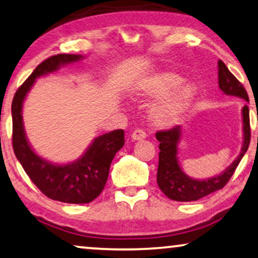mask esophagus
Returning a JSON list of instances; mask_svg holds the SVG:
<instances>
[{
	"label": "esophagus",
	"mask_w": 258,
	"mask_h": 258,
	"mask_svg": "<svg viewBox=\"0 0 258 258\" xmlns=\"http://www.w3.org/2000/svg\"><path fill=\"white\" fill-rule=\"evenodd\" d=\"M132 140L133 141H137V140H144L145 138H146V132H145L144 130H140V128H137L134 132L132 133Z\"/></svg>",
	"instance_id": "34e87169"
}]
</instances>
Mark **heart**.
I'll return each instance as SVG.
<instances>
[{
    "instance_id": "b5f03b06",
    "label": "heart",
    "mask_w": 258,
    "mask_h": 258,
    "mask_svg": "<svg viewBox=\"0 0 258 258\" xmlns=\"http://www.w3.org/2000/svg\"><path fill=\"white\" fill-rule=\"evenodd\" d=\"M182 83L183 78L175 72L162 71L144 78L136 88V93L145 99H160L176 91L152 110V118L158 126L175 124L194 100L195 86L190 83L181 86Z\"/></svg>"
}]
</instances>
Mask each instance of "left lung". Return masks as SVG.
Returning <instances> with one entry per match:
<instances>
[{
    "label": "left lung",
    "mask_w": 258,
    "mask_h": 258,
    "mask_svg": "<svg viewBox=\"0 0 258 258\" xmlns=\"http://www.w3.org/2000/svg\"><path fill=\"white\" fill-rule=\"evenodd\" d=\"M219 86L221 91L228 96H235L249 101L244 86L231 74L222 60H219ZM243 117V145L241 153L233 164L227 167L220 175L206 180L191 179L184 174L177 161V145H179L182 128L181 126L159 131L155 133L159 143V166L157 174L158 186L167 198L180 202L197 201L199 199L222 189L238 166L239 161L248 151L250 144V120L249 107L244 105L242 108Z\"/></svg>",
    "instance_id": "left-lung-1"
}]
</instances>
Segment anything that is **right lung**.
<instances>
[{
	"instance_id": "1",
	"label": "right lung",
	"mask_w": 258,
	"mask_h": 258,
	"mask_svg": "<svg viewBox=\"0 0 258 258\" xmlns=\"http://www.w3.org/2000/svg\"><path fill=\"white\" fill-rule=\"evenodd\" d=\"M82 58L79 55L65 53L46 58L20 86L12 104L13 148L17 160L43 194L65 203H89L103 191L111 162L125 144L124 131L115 130L97 137L83 157L71 164H51L38 157L29 145L22 119V106L36 78Z\"/></svg>"
}]
</instances>
